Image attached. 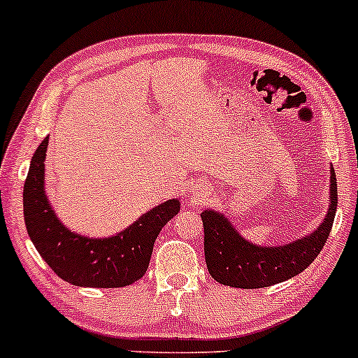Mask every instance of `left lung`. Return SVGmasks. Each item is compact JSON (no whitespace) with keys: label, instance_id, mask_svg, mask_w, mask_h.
<instances>
[{"label":"left lung","instance_id":"obj_1","mask_svg":"<svg viewBox=\"0 0 358 358\" xmlns=\"http://www.w3.org/2000/svg\"><path fill=\"white\" fill-rule=\"evenodd\" d=\"M330 175V208L318 231L279 248L250 244L242 239L222 213L202 212L205 262L210 276L225 286L257 289L278 285L303 273L323 249L334 227L338 203L334 168Z\"/></svg>","mask_w":358,"mask_h":358}]
</instances>
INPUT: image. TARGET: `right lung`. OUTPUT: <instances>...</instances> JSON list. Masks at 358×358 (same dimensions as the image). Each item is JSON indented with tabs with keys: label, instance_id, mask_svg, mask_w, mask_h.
I'll list each match as a JSON object with an SVG mask.
<instances>
[{
	"label": "right lung",
	"instance_id": "add662e5",
	"mask_svg": "<svg viewBox=\"0 0 358 358\" xmlns=\"http://www.w3.org/2000/svg\"><path fill=\"white\" fill-rule=\"evenodd\" d=\"M48 138L36 148L23 187V213L28 236L64 281L85 287H122L145 276L159 231L180 210L168 200L109 239H87L62 225L43 190Z\"/></svg>",
	"mask_w": 358,
	"mask_h": 358
}]
</instances>
